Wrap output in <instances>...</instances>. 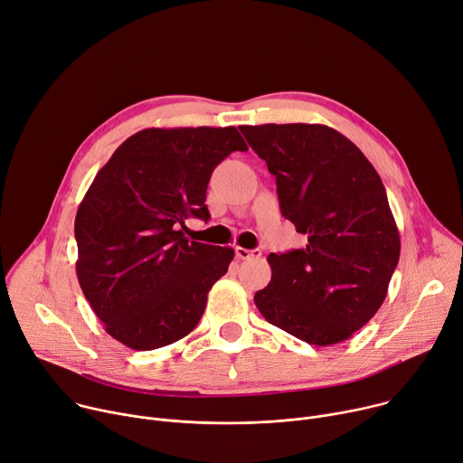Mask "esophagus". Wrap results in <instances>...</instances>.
Returning a JSON list of instances; mask_svg holds the SVG:
<instances>
[{"instance_id":"esophagus-1","label":"esophagus","mask_w":463,"mask_h":463,"mask_svg":"<svg viewBox=\"0 0 463 463\" xmlns=\"http://www.w3.org/2000/svg\"><path fill=\"white\" fill-rule=\"evenodd\" d=\"M234 253L238 259L245 260V259H250V257H260L262 250L260 249H245V247H234Z\"/></svg>"}]
</instances>
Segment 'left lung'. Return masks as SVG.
Wrapping results in <instances>:
<instances>
[{
    "label": "left lung",
    "instance_id": "left-lung-1",
    "mask_svg": "<svg viewBox=\"0 0 463 463\" xmlns=\"http://www.w3.org/2000/svg\"><path fill=\"white\" fill-rule=\"evenodd\" d=\"M275 175L280 213L308 238L268 257L271 282L255 305L310 345L340 344L386 299L401 238L386 188L364 153L319 123L241 125Z\"/></svg>",
    "mask_w": 463,
    "mask_h": 463
}]
</instances>
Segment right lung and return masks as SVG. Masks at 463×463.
Returning <instances> with one entry per match:
<instances>
[{"label": "right lung", "mask_w": 463, "mask_h": 463, "mask_svg": "<svg viewBox=\"0 0 463 463\" xmlns=\"http://www.w3.org/2000/svg\"><path fill=\"white\" fill-rule=\"evenodd\" d=\"M245 149L236 128L144 129L98 172L75 216V269L114 340L153 351L197 326L234 250L190 241L184 220L208 222L210 175Z\"/></svg>", "instance_id": "1"}]
</instances>
